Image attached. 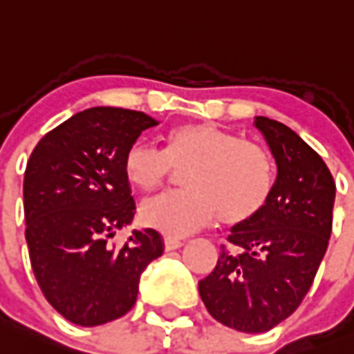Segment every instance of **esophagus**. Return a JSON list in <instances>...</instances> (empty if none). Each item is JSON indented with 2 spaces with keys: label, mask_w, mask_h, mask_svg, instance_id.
<instances>
[{
  "label": "esophagus",
  "mask_w": 354,
  "mask_h": 354,
  "mask_svg": "<svg viewBox=\"0 0 354 354\" xmlns=\"http://www.w3.org/2000/svg\"><path fill=\"white\" fill-rule=\"evenodd\" d=\"M183 240H179V238H171V236H166L164 238V248H166V251H171V249H177L183 245Z\"/></svg>",
  "instance_id": "1"
}]
</instances>
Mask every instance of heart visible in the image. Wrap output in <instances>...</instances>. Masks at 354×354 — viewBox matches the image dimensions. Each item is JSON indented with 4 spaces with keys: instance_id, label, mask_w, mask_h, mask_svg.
I'll return each mask as SVG.
<instances>
[{
    "instance_id": "1",
    "label": "heart",
    "mask_w": 354,
    "mask_h": 354,
    "mask_svg": "<svg viewBox=\"0 0 354 354\" xmlns=\"http://www.w3.org/2000/svg\"><path fill=\"white\" fill-rule=\"evenodd\" d=\"M186 166V192L144 203V225L168 236H186L208 225L216 214L223 223H242L264 208L275 183L264 147L214 123H180L166 133L164 151L138 140L123 155V174L142 192L157 190L171 169Z\"/></svg>"
}]
</instances>
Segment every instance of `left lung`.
<instances>
[{
	"label": "left lung",
	"mask_w": 354,
	"mask_h": 354,
	"mask_svg": "<svg viewBox=\"0 0 354 354\" xmlns=\"http://www.w3.org/2000/svg\"><path fill=\"white\" fill-rule=\"evenodd\" d=\"M254 125L275 157V185L199 281L210 316L240 333H266L299 308L327 251L336 196L327 164L292 129L264 116Z\"/></svg>",
	"instance_id": "obj_1"
}]
</instances>
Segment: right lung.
<instances>
[{
	"label": "right lung",
	"instance_id": "add662e5",
	"mask_svg": "<svg viewBox=\"0 0 354 354\" xmlns=\"http://www.w3.org/2000/svg\"><path fill=\"white\" fill-rule=\"evenodd\" d=\"M155 125L138 111L86 109L44 134L27 160L24 212L32 273L49 305L75 325L125 316L142 271L162 254L153 229L134 231L122 248L109 243L134 216L123 155Z\"/></svg>",
	"mask_w": 354,
	"mask_h": 354
}]
</instances>
